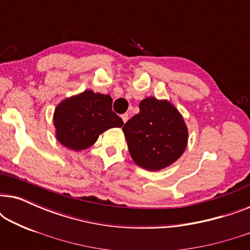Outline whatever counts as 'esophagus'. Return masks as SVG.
I'll return each mask as SVG.
<instances>
[{
    "label": "esophagus",
    "mask_w": 250,
    "mask_h": 250,
    "mask_svg": "<svg viewBox=\"0 0 250 250\" xmlns=\"http://www.w3.org/2000/svg\"><path fill=\"white\" fill-rule=\"evenodd\" d=\"M128 118H129L128 114H124V115H122V119H123V122H124V123L127 122V121H128Z\"/></svg>",
    "instance_id": "1"
}]
</instances>
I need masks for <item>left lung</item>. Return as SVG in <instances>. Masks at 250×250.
<instances>
[{
    "instance_id": "1",
    "label": "left lung",
    "mask_w": 250,
    "mask_h": 250,
    "mask_svg": "<svg viewBox=\"0 0 250 250\" xmlns=\"http://www.w3.org/2000/svg\"><path fill=\"white\" fill-rule=\"evenodd\" d=\"M139 107V114L123 127L132 159L146 170L166 168L187 148L188 127L184 119L167 100L149 97L143 99Z\"/></svg>"
}]
</instances>
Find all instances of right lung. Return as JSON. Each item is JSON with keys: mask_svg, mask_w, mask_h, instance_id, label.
<instances>
[{"mask_svg": "<svg viewBox=\"0 0 250 250\" xmlns=\"http://www.w3.org/2000/svg\"><path fill=\"white\" fill-rule=\"evenodd\" d=\"M109 94L86 90L64 99L53 114L57 140L74 151L90 148L99 135L112 127H122L124 122L111 109Z\"/></svg>", "mask_w": 250, "mask_h": 250, "instance_id": "add662e5", "label": "right lung"}]
</instances>
